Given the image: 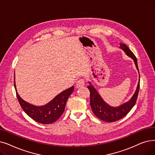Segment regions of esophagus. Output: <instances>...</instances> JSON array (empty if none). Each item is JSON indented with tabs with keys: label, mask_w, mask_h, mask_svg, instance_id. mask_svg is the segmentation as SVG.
<instances>
[{
	"label": "esophagus",
	"mask_w": 155,
	"mask_h": 155,
	"mask_svg": "<svg viewBox=\"0 0 155 155\" xmlns=\"http://www.w3.org/2000/svg\"><path fill=\"white\" fill-rule=\"evenodd\" d=\"M84 85H85V81H84V79L78 80L76 83L77 87H82L84 86Z\"/></svg>",
	"instance_id": "obj_1"
}]
</instances>
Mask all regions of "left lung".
I'll use <instances>...</instances> for the list:
<instances>
[{"mask_svg":"<svg viewBox=\"0 0 155 155\" xmlns=\"http://www.w3.org/2000/svg\"><path fill=\"white\" fill-rule=\"evenodd\" d=\"M119 48L122 49L128 56L133 59L139 74L137 59L133 52L125 44L122 43L120 44ZM89 85L87 86V87L90 91V104L92 110L94 115L97 118L103 121H104V122H113L122 119L129 113L136 103L139 91V80L136 92H134L131 99L124 104H121L117 107H113L106 103L103 99L101 96H100L97 90L94 88L92 84L90 82H89Z\"/></svg>","mask_w":155,"mask_h":155,"instance_id":"left-lung-1","label":"left lung"}]
</instances>
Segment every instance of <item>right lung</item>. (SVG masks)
I'll return each mask as SVG.
<instances>
[{
    "label": "right lung",
    "instance_id": "add662e5",
    "mask_svg": "<svg viewBox=\"0 0 155 155\" xmlns=\"http://www.w3.org/2000/svg\"><path fill=\"white\" fill-rule=\"evenodd\" d=\"M15 87L19 103L24 111L33 120L42 124L54 123L62 115L64 111L67 100L74 91V86H72L70 88L58 94L54 98L46 104L35 106L25 101L17 92L15 84Z\"/></svg>",
    "mask_w": 155,
    "mask_h": 155
}]
</instances>
